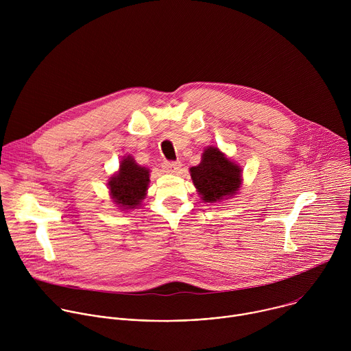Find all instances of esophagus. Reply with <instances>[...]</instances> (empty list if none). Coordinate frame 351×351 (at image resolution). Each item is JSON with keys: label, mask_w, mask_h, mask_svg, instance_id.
Returning <instances> with one entry per match:
<instances>
[{"label": "esophagus", "mask_w": 351, "mask_h": 351, "mask_svg": "<svg viewBox=\"0 0 351 351\" xmlns=\"http://www.w3.org/2000/svg\"><path fill=\"white\" fill-rule=\"evenodd\" d=\"M182 164L180 162H165L164 164V169L168 173H178L180 171Z\"/></svg>", "instance_id": "obj_1"}]
</instances>
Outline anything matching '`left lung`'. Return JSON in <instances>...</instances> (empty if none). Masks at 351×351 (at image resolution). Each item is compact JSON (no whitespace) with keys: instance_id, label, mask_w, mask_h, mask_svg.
<instances>
[{"instance_id":"left-lung-1","label":"left lung","mask_w":351,"mask_h":351,"mask_svg":"<svg viewBox=\"0 0 351 351\" xmlns=\"http://www.w3.org/2000/svg\"><path fill=\"white\" fill-rule=\"evenodd\" d=\"M194 187L204 203H217L236 195L243 183V169L215 145L204 148L202 162L190 168Z\"/></svg>"}]
</instances>
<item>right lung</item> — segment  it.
I'll list each match as a JSON object with an SVG mask.
<instances>
[{"label":"right lung","mask_w":351,"mask_h":351,"mask_svg":"<svg viewBox=\"0 0 351 351\" xmlns=\"http://www.w3.org/2000/svg\"><path fill=\"white\" fill-rule=\"evenodd\" d=\"M149 184V169L138 165L132 156H125L119 169L110 178V197L121 211L141 207Z\"/></svg>","instance_id":"obj_1"}]
</instances>
